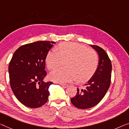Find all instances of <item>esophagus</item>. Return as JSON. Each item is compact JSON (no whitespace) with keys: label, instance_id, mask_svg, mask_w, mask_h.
<instances>
[{"label":"esophagus","instance_id":"34e87169","mask_svg":"<svg viewBox=\"0 0 129 129\" xmlns=\"http://www.w3.org/2000/svg\"><path fill=\"white\" fill-rule=\"evenodd\" d=\"M60 85L61 86H62L63 87H64V88H67V87H68V84H62V83H60Z\"/></svg>","mask_w":129,"mask_h":129}]
</instances>
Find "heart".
I'll list each match as a JSON object with an SVG mask.
<instances>
[{"label": "heart", "instance_id": "obj_1", "mask_svg": "<svg viewBox=\"0 0 129 129\" xmlns=\"http://www.w3.org/2000/svg\"><path fill=\"white\" fill-rule=\"evenodd\" d=\"M61 59H67V68L58 69L50 75V79L58 83H67L77 78L78 82H87L95 74L99 59L93 50L76 42H62L56 49L48 51L45 62L47 68L53 71L60 65Z\"/></svg>", "mask_w": 129, "mask_h": 129}]
</instances>
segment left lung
Wrapping results in <instances>:
<instances>
[{
  "label": "left lung",
  "instance_id": "left-lung-1",
  "mask_svg": "<svg viewBox=\"0 0 129 129\" xmlns=\"http://www.w3.org/2000/svg\"><path fill=\"white\" fill-rule=\"evenodd\" d=\"M99 55V64L95 74L84 86V89H77L76 95L71 99L75 107L88 109L101 101L108 90L111 83L112 64L107 53L98 46L90 45Z\"/></svg>",
  "mask_w": 129,
  "mask_h": 129
}]
</instances>
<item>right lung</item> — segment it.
<instances>
[{
	"label": "right lung",
	"instance_id": "right-lung-1",
	"mask_svg": "<svg viewBox=\"0 0 129 129\" xmlns=\"http://www.w3.org/2000/svg\"><path fill=\"white\" fill-rule=\"evenodd\" d=\"M55 42L38 41L19 47L9 65L11 88L25 106L40 107L47 102L49 88L53 83L45 82V57Z\"/></svg>",
	"mask_w": 129,
	"mask_h": 129
}]
</instances>
